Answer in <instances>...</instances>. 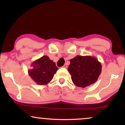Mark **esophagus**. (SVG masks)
<instances>
[{
    "label": "esophagus",
    "mask_w": 125,
    "mask_h": 125,
    "mask_svg": "<svg viewBox=\"0 0 125 125\" xmlns=\"http://www.w3.org/2000/svg\"><path fill=\"white\" fill-rule=\"evenodd\" d=\"M63 68H67V65H66V64H65L64 65H63V66H62Z\"/></svg>",
    "instance_id": "1"
}]
</instances>
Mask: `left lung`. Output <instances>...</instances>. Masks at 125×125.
I'll list each match as a JSON object with an SVG mask.
<instances>
[{
	"label": "left lung",
	"mask_w": 125,
	"mask_h": 125,
	"mask_svg": "<svg viewBox=\"0 0 125 125\" xmlns=\"http://www.w3.org/2000/svg\"><path fill=\"white\" fill-rule=\"evenodd\" d=\"M70 62L68 71L73 83L78 87L85 88L94 83L101 72V64L94 57L77 56Z\"/></svg>",
	"instance_id": "8db88e82"
}]
</instances>
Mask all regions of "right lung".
<instances>
[{
  "mask_svg": "<svg viewBox=\"0 0 125 125\" xmlns=\"http://www.w3.org/2000/svg\"><path fill=\"white\" fill-rule=\"evenodd\" d=\"M32 65L33 69L29 70V74L36 83L40 85L49 83L58 70L55 63L47 56L35 61Z\"/></svg>",
  "mask_w": 125,
  "mask_h": 125,
  "instance_id": "obj_1",
  "label": "right lung"
}]
</instances>
